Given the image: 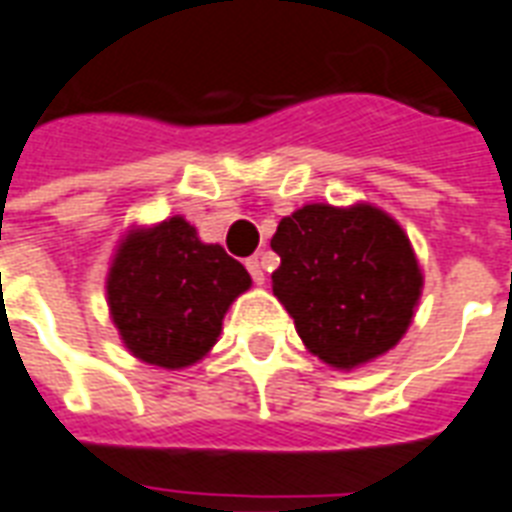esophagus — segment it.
Wrapping results in <instances>:
<instances>
[{
  "instance_id": "34e87169",
  "label": "esophagus",
  "mask_w": 512,
  "mask_h": 512,
  "mask_svg": "<svg viewBox=\"0 0 512 512\" xmlns=\"http://www.w3.org/2000/svg\"><path fill=\"white\" fill-rule=\"evenodd\" d=\"M245 267H248V272H251L253 283H264L267 280V256L264 253H256V256H251V259L245 261Z\"/></svg>"
}]
</instances>
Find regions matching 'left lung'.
I'll list each match as a JSON object with an SVG mask.
<instances>
[{
	"label": "left lung",
	"mask_w": 512,
	"mask_h": 512,
	"mask_svg": "<svg viewBox=\"0 0 512 512\" xmlns=\"http://www.w3.org/2000/svg\"><path fill=\"white\" fill-rule=\"evenodd\" d=\"M272 291L302 343L353 370L402 340L421 297V270L402 226L372 205H305L278 224Z\"/></svg>",
	"instance_id": "left-lung-1"
}]
</instances>
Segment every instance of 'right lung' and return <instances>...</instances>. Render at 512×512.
I'll use <instances>...</instances> for the list:
<instances>
[{
    "label": "right lung",
    "instance_id": "add662e5",
    "mask_svg": "<svg viewBox=\"0 0 512 512\" xmlns=\"http://www.w3.org/2000/svg\"><path fill=\"white\" fill-rule=\"evenodd\" d=\"M251 275L221 245H207L186 218L132 232L107 275V305L137 359L180 370L205 356L226 310Z\"/></svg>",
    "mask_w": 512,
    "mask_h": 512
}]
</instances>
